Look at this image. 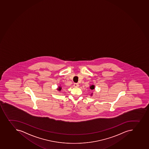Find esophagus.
<instances>
[{"instance_id": "34e87169", "label": "esophagus", "mask_w": 149, "mask_h": 149, "mask_svg": "<svg viewBox=\"0 0 149 149\" xmlns=\"http://www.w3.org/2000/svg\"><path fill=\"white\" fill-rule=\"evenodd\" d=\"M74 86L78 87L79 86V84H78V83H74Z\"/></svg>"}]
</instances>
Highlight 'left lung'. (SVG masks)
Returning <instances> with one entry per match:
<instances>
[{
  "label": "left lung",
  "mask_w": 149,
  "mask_h": 149,
  "mask_svg": "<svg viewBox=\"0 0 149 149\" xmlns=\"http://www.w3.org/2000/svg\"><path fill=\"white\" fill-rule=\"evenodd\" d=\"M94 88H95V86H94V85H91V86H90V89H91V90L94 89Z\"/></svg>",
  "instance_id": "obj_1"
}]
</instances>
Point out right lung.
Returning <instances> with one entry per match:
<instances>
[{
  "label": "right lung",
  "instance_id": "1",
  "mask_svg": "<svg viewBox=\"0 0 149 149\" xmlns=\"http://www.w3.org/2000/svg\"><path fill=\"white\" fill-rule=\"evenodd\" d=\"M61 89H62V88L61 87H59V89H58V90H59V91H60L61 90Z\"/></svg>",
  "mask_w": 149,
  "mask_h": 149
}]
</instances>
